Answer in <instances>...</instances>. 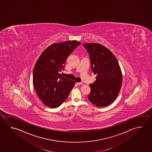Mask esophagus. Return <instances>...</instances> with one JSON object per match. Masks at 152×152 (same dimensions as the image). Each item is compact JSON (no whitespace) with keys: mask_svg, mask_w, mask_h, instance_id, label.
Returning a JSON list of instances; mask_svg holds the SVG:
<instances>
[{"mask_svg":"<svg viewBox=\"0 0 152 152\" xmlns=\"http://www.w3.org/2000/svg\"><path fill=\"white\" fill-rule=\"evenodd\" d=\"M77 84V85H82L83 83L82 82H80V83H76Z\"/></svg>","mask_w":152,"mask_h":152,"instance_id":"esophagus-1","label":"esophagus"}]
</instances>
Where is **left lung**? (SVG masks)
Here are the masks:
<instances>
[{
    "mask_svg": "<svg viewBox=\"0 0 152 152\" xmlns=\"http://www.w3.org/2000/svg\"><path fill=\"white\" fill-rule=\"evenodd\" d=\"M89 54L91 67L96 80L89 85L88 99L96 106L104 107L112 104L120 92L122 74L117 59L105 46L96 43H85Z\"/></svg>",
    "mask_w": 152,
    "mask_h": 152,
    "instance_id": "1",
    "label": "left lung"
}]
</instances>
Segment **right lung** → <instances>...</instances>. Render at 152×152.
<instances>
[{
	"instance_id": "add662e5",
	"label": "right lung",
	"mask_w": 152,
	"mask_h": 152,
	"mask_svg": "<svg viewBox=\"0 0 152 152\" xmlns=\"http://www.w3.org/2000/svg\"><path fill=\"white\" fill-rule=\"evenodd\" d=\"M81 43L75 41L55 43L43 51L33 72V85L43 104L50 108L60 106L69 96L75 82L59 74L68 56Z\"/></svg>"
}]
</instances>
